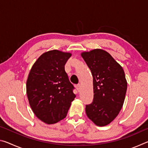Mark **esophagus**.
Segmentation results:
<instances>
[{
    "mask_svg": "<svg viewBox=\"0 0 148 148\" xmlns=\"http://www.w3.org/2000/svg\"><path fill=\"white\" fill-rule=\"evenodd\" d=\"M76 89L77 90V91H80V89H81V85L80 84H77L76 86Z\"/></svg>",
    "mask_w": 148,
    "mask_h": 148,
    "instance_id": "1",
    "label": "esophagus"
}]
</instances>
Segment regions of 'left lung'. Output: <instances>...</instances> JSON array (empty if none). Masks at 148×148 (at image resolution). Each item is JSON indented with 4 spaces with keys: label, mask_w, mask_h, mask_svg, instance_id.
Segmentation results:
<instances>
[{
    "label": "left lung",
    "mask_w": 148,
    "mask_h": 148,
    "mask_svg": "<svg viewBox=\"0 0 148 148\" xmlns=\"http://www.w3.org/2000/svg\"><path fill=\"white\" fill-rule=\"evenodd\" d=\"M82 56L93 77V100L86 105V114L95 124L105 126L116 118L123 104L127 89L124 71L104 50L84 52Z\"/></svg>",
    "instance_id": "1"
}]
</instances>
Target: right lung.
<instances>
[{
    "label": "right lung",
    "instance_id": "obj_1",
    "mask_svg": "<svg viewBox=\"0 0 148 148\" xmlns=\"http://www.w3.org/2000/svg\"><path fill=\"white\" fill-rule=\"evenodd\" d=\"M71 54L58 50L46 52L34 62L27 81V95L38 119L47 124L66 116L76 95L64 65Z\"/></svg>",
    "mask_w": 148,
    "mask_h": 148
}]
</instances>
